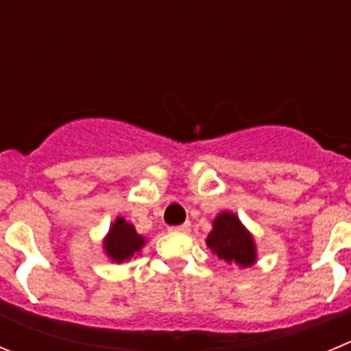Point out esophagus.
Segmentation results:
<instances>
[{
  "label": "esophagus",
  "mask_w": 351,
  "mask_h": 351,
  "mask_svg": "<svg viewBox=\"0 0 351 351\" xmlns=\"http://www.w3.org/2000/svg\"><path fill=\"white\" fill-rule=\"evenodd\" d=\"M169 231H172V232H189V231H191V223L184 222V223H181V226H173V228H169Z\"/></svg>",
  "instance_id": "34e87169"
}]
</instances>
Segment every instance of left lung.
I'll use <instances>...</instances> for the list:
<instances>
[{"mask_svg": "<svg viewBox=\"0 0 351 351\" xmlns=\"http://www.w3.org/2000/svg\"><path fill=\"white\" fill-rule=\"evenodd\" d=\"M206 245L226 262H232L239 267H250L255 263V243L234 213L223 212L217 215Z\"/></svg>", "mask_w": 351, "mask_h": 351, "instance_id": "1", "label": "left lung"}]
</instances>
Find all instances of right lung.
I'll use <instances>...</instances> for the list:
<instances>
[{"label": "right lung", "mask_w": 351, "mask_h": 351, "mask_svg": "<svg viewBox=\"0 0 351 351\" xmlns=\"http://www.w3.org/2000/svg\"><path fill=\"white\" fill-rule=\"evenodd\" d=\"M145 245V239L143 236H139L136 232L134 226H131L129 222L120 217L117 219V222L113 223L112 229H110L108 236L105 239V250L106 255L113 260V262H123V260H129L134 253H138L139 250Z\"/></svg>", "instance_id": "add662e5"}]
</instances>
